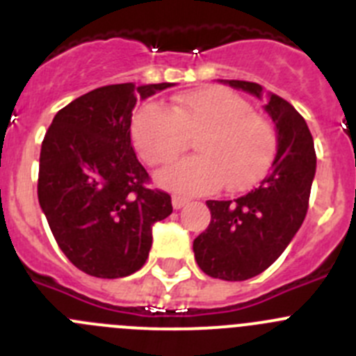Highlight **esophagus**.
Masks as SVG:
<instances>
[{
    "mask_svg": "<svg viewBox=\"0 0 356 356\" xmlns=\"http://www.w3.org/2000/svg\"><path fill=\"white\" fill-rule=\"evenodd\" d=\"M188 203V200L185 196H180V194H175L172 196V209H181V207H185Z\"/></svg>",
    "mask_w": 356,
    "mask_h": 356,
    "instance_id": "esophagus-1",
    "label": "esophagus"
}]
</instances>
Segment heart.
<instances>
[{
	"label": "heart",
	"mask_w": 356,
	"mask_h": 356,
	"mask_svg": "<svg viewBox=\"0 0 356 356\" xmlns=\"http://www.w3.org/2000/svg\"><path fill=\"white\" fill-rule=\"evenodd\" d=\"M200 134L191 156L159 175V184L184 194L248 191L271 169L278 147L273 122L253 112L238 94L217 87L175 97L172 110L146 103L131 121V139L153 168L175 162L187 149L188 137Z\"/></svg>",
	"instance_id": "heart-1"
}]
</instances>
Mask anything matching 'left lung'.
Returning a JSON list of instances; mask_svg holds the SVG:
<instances>
[{"mask_svg":"<svg viewBox=\"0 0 356 356\" xmlns=\"http://www.w3.org/2000/svg\"><path fill=\"white\" fill-rule=\"evenodd\" d=\"M234 89L262 97V85L226 80ZM266 112L275 121L278 149L271 172L259 187L234 201H207L212 219L194 238L200 269L212 278L244 282L284 253L303 225L316 175L312 134L284 97L269 94Z\"/></svg>","mask_w":356,"mask_h":356,"instance_id":"1","label":"left lung"}]
</instances>
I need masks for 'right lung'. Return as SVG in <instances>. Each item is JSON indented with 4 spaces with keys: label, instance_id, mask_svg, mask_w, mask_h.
<instances>
[{
    "label": "right lung",
    "instance_id": "1",
    "mask_svg": "<svg viewBox=\"0 0 356 356\" xmlns=\"http://www.w3.org/2000/svg\"><path fill=\"white\" fill-rule=\"evenodd\" d=\"M172 83L99 87L58 110L40 147L37 194L51 234L80 271L130 276L146 264L151 226L171 196L149 188L131 146V110Z\"/></svg>",
    "mask_w": 356,
    "mask_h": 356
}]
</instances>
